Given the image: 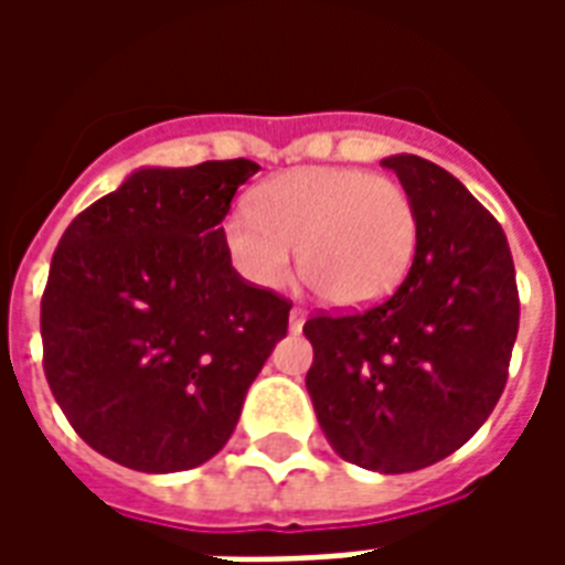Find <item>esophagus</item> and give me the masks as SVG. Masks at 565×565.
I'll return each instance as SVG.
<instances>
[{"instance_id": "obj_1", "label": "esophagus", "mask_w": 565, "mask_h": 565, "mask_svg": "<svg viewBox=\"0 0 565 565\" xmlns=\"http://www.w3.org/2000/svg\"><path fill=\"white\" fill-rule=\"evenodd\" d=\"M302 323H306V308L294 306L290 308V330H302Z\"/></svg>"}]
</instances>
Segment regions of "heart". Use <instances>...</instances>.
<instances>
[{"label": "heart", "mask_w": 565, "mask_h": 565, "mask_svg": "<svg viewBox=\"0 0 565 565\" xmlns=\"http://www.w3.org/2000/svg\"><path fill=\"white\" fill-rule=\"evenodd\" d=\"M242 278L263 290L290 281L294 245L315 294L339 308L381 302L403 284L417 250V211L399 181L354 166L275 174L223 223Z\"/></svg>", "instance_id": "1"}]
</instances>
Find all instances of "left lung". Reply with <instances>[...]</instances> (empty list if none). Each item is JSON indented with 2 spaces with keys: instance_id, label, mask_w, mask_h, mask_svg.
<instances>
[{
  "instance_id": "8db88e82",
  "label": "left lung",
  "mask_w": 565,
  "mask_h": 565,
  "mask_svg": "<svg viewBox=\"0 0 565 565\" xmlns=\"http://www.w3.org/2000/svg\"><path fill=\"white\" fill-rule=\"evenodd\" d=\"M381 166L415 202L412 269L379 306L306 320V387L342 460L399 475L445 460L497 408L521 299L502 226L454 174L415 153Z\"/></svg>"
}]
</instances>
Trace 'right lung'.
I'll use <instances>...</instances> for the list:
<instances>
[{
	"label": "right lung",
	"mask_w": 565,
	"mask_h": 565,
	"mask_svg": "<svg viewBox=\"0 0 565 565\" xmlns=\"http://www.w3.org/2000/svg\"><path fill=\"white\" fill-rule=\"evenodd\" d=\"M250 160L139 169L68 223L42 296L44 375L93 450L184 472L230 441L287 335L290 299L245 281L223 245Z\"/></svg>",
	"instance_id": "obj_1"
}]
</instances>
